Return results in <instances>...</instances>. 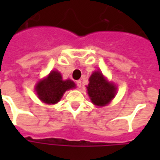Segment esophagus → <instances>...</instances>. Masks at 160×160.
I'll use <instances>...</instances> for the list:
<instances>
[{"instance_id":"esophagus-1","label":"esophagus","mask_w":160,"mask_h":160,"mask_svg":"<svg viewBox=\"0 0 160 160\" xmlns=\"http://www.w3.org/2000/svg\"><path fill=\"white\" fill-rule=\"evenodd\" d=\"M76 85H77V87H79V88H80V87H81V80H77Z\"/></svg>"}]
</instances>
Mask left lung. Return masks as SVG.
Instances as JSON below:
<instances>
[{
    "label": "left lung",
    "mask_w": 160,
    "mask_h": 160,
    "mask_svg": "<svg viewBox=\"0 0 160 160\" xmlns=\"http://www.w3.org/2000/svg\"><path fill=\"white\" fill-rule=\"evenodd\" d=\"M87 89L92 103L97 106L107 105L117 94V87L109 82L100 71L92 73Z\"/></svg>",
    "instance_id": "8db88e82"
}]
</instances>
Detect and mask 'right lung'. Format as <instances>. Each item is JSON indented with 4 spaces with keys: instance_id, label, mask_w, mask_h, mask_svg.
<instances>
[{
    "instance_id": "1",
    "label": "right lung",
    "mask_w": 160,
    "mask_h": 160,
    "mask_svg": "<svg viewBox=\"0 0 160 160\" xmlns=\"http://www.w3.org/2000/svg\"><path fill=\"white\" fill-rule=\"evenodd\" d=\"M75 88V84L71 80H63L58 71H51L48 76L40 80L35 87L37 95L40 100L48 104L58 103L64 92Z\"/></svg>"
}]
</instances>
